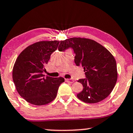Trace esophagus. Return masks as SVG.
<instances>
[{
  "instance_id": "esophagus-1",
  "label": "esophagus",
  "mask_w": 133,
  "mask_h": 133,
  "mask_svg": "<svg viewBox=\"0 0 133 133\" xmlns=\"http://www.w3.org/2000/svg\"><path fill=\"white\" fill-rule=\"evenodd\" d=\"M65 81L66 82H68V83H73L74 81H73V79H65Z\"/></svg>"
}]
</instances>
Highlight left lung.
<instances>
[{
  "label": "left lung",
  "mask_w": 133,
  "mask_h": 133,
  "mask_svg": "<svg viewBox=\"0 0 133 133\" xmlns=\"http://www.w3.org/2000/svg\"><path fill=\"white\" fill-rule=\"evenodd\" d=\"M68 48L73 49L76 66L84 68L86 79L78 82L83 84V89L77 94L86 103L99 102L109 96L117 81L115 59L104 46L94 40L73 37L60 41L59 51Z\"/></svg>",
  "instance_id": "8db88e82"
}]
</instances>
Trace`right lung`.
<instances>
[{"label":"right lung","instance_id":"obj_1","mask_svg":"<svg viewBox=\"0 0 133 133\" xmlns=\"http://www.w3.org/2000/svg\"><path fill=\"white\" fill-rule=\"evenodd\" d=\"M60 41H39L29 45L16 58L12 76L16 91L28 102L43 105L56 97L62 77L44 78L45 65L57 50Z\"/></svg>","mask_w":133,"mask_h":133}]
</instances>
